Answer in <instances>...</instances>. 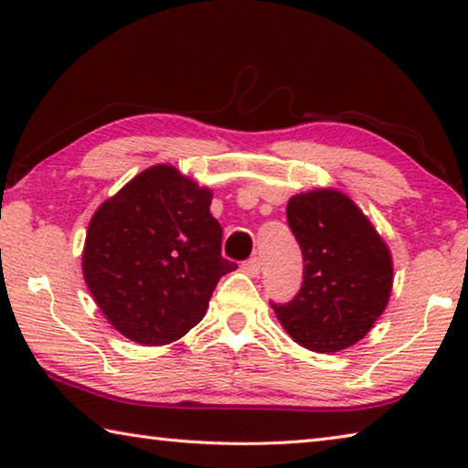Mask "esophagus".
<instances>
[{"mask_svg":"<svg viewBox=\"0 0 468 468\" xmlns=\"http://www.w3.org/2000/svg\"><path fill=\"white\" fill-rule=\"evenodd\" d=\"M260 271H262V262H260V258H251L243 264V272L248 276H258Z\"/></svg>","mask_w":468,"mask_h":468,"instance_id":"34e87169","label":"esophagus"}]
</instances>
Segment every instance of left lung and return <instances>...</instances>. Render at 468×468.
Instances as JSON below:
<instances>
[{
    "label": "left lung",
    "mask_w": 468,
    "mask_h": 468,
    "mask_svg": "<svg viewBox=\"0 0 468 468\" xmlns=\"http://www.w3.org/2000/svg\"><path fill=\"white\" fill-rule=\"evenodd\" d=\"M287 218L303 253V284L291 303L272 305L276 320L314 353L357 345L390 301V248L359 206L335 187L291 196Z\"/></svg>",
    "instance_id": "1"
}]
</instances>
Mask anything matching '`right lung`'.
<instances>
[{
  "label": "right lung",
  "instance_id": "1",
  "mask_svg": "<svg viewBox=\"0 0 468 468\" xmlns=\"http://www.w3.org/2000/svg\"><path fill=\"white\" fill-rule=\"evenodd\" d=\"M212 189L169 163L132 177L89 223L82 274L120 335L144 346L176 343L200 322L235 264L220 256Z\"/></svg>",
  "mask_w": 468,
  "mask_h": 468
}]
</instances>
